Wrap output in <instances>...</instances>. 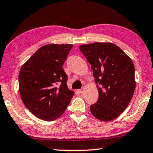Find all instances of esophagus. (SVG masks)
<instances>
[{
  "instance_id": "1",
  "label": "esophagus",
  "mask_w": 153,
  "mask_h": 153,
  "mask_svg": "<svg viewBox=\"0 0 153 153\" xmlns=\"http://www.w3.org/2000/svg\"><path fill=\"white\" fill-rule=\"evenodd\" d=\"M84 90H85V88L83 87V88H82L81 89H79L78 90V92L80 93H83L84 92Z\"/></svg>"
}]
</instances>
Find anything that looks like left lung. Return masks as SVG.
<instances>
[{
  "instance_id": "8db88e82",
  "label": "left lung",
  "mask_w": 153,
  "mask_h": 153,
  "mask_svg": "<svg viewBox=\"0 0 153 153\" xmlns=\"http://www.w3.org/2000/svg\"><path fill=\"white\" fill-rule=\"evenodd\" d=\"M79 49L91 65L99 93L97 102L90 106L91 113L104 122L115 119L133 96L136 84L133 61L111 42L82 45Z\"/></svg>"
}]
</instances>
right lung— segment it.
I'll return each instance as SVG.
<instances>
[{
	"label": "right lung",
	"instance_id": "obj_1",
	"mask_svg": "<svg viewBox=\"0 0 153 153\" xmlns=\"http://www.w3.org/2000/svg\"><path fill=\"white\" fill-rule=\"evenodd\" d=\"M73 47L69 44L45 45L20 69V97L28 110L40 120L53 121L60 117L74 96L62 69Z\"/></svg>",
	"mask_w": 153,
	"mask_h": 153
}]
</instances>
